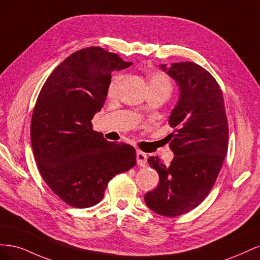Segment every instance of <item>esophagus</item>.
Here are the masks:
<instances>
[{"label": "esophagus", "instance_id": "obj_1", "mask_svg": "<svg viewBox=\"0 0 260 260\" xmlns=\"http://www.w3.org/2000/svg\"><path fill=\"white\" fill-rule=\"evenodd\" d=\"M137 162L139 166H146V162H147V156L146 153L142 152V151H137Z\"/></svg>", "mask_w": 260, "mask_h": 260}]
</instances>
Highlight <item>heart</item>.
<instances>
[{
	"mask_svg": "<svg viewBox=\"0 0 260 260\" xmlns=\"http://www.w3.org/2000/svg\"><path fill=\"white\" fill-rule=\"evenodd\" d=\"M121 80H122L121 75H117L113 78L111 83H109V89H108L109 93L114 94L116 92ZM148 89H159V90L166 91L170 94L171 83H170V80L164 74L153 73L149 75V78H148Z\"/></svg>",
	"mask_w": 260,
	"mask_h": 260,
	"instance_id": "obj_1",
	"label": "heart"
}]
</instances>
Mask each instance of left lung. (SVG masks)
Here are the masks:
<instances>
[{
	"mask_svg": "<svg viewBox=\"0 0 260 260\" xmlns=\"http://www.w3.org/2000/svg\"><path fill=\"white\" fill-rule=\"evenodd\" d=\"M174 79L179 100L169 116L168 136L175 154L169 166L148 157L159 183L145 194L146 206L161 216L186 214L205 200L214 186L228 151L229 128L222 91L207 70L192 61L161 64Z\"/></svg>",
	"mask_w": 260,
	"mask_h": 260,
	"instance_id": "1",
	"label": "left lung"
}]
</instances>
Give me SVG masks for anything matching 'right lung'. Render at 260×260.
<instances>
[{
	"instance_id": "add662e5",
	"label": "right lung",
	"mask_w": 260,
	"mask_h": 260,
	"mask_svg": "<svg viewBox=\"0 0 260 260\" xmlns=\"http://www.w3.org/2000/svg\"><path fill=\"white\" fill-rule=\"evenodd\" d=\"M132 65L99 46L73 53L45 81L31 118V145L51 190L76 208L94 206L113 177L136 165V148L93 131L112 73Z\"/></svg>"
}]
</instances>
